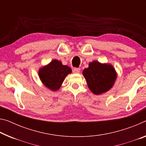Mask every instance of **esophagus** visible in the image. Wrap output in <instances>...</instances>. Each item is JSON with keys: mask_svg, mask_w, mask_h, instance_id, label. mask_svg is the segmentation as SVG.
I'll use <instances>...</instances> for the list:
<instances>
[{"mask_svg": "<svg viewBox=\"0 0 146 146\" xmlns=\"http://www.w3.org/2000/svg\"><path fill=\"white\" fill-rule=\"evenodd\" d=\"M80 69L79 68H75L73 69V72L75 73H80Z\"/></svg>", "mask_w": 146, "mask_h": 146, "instance_id": "esophagus-1", "label": "esophagus"}]
</instances>
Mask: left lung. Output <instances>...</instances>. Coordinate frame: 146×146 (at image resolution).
<instances>
[{
	"label": "left lung",
	"mask_w": 146,
	"mask_h": 146,
	"mask_svg": "<svg viewBox=\"0 0 146 146\" xmlns=\"http://www.w3.org/2000/svg\"><path fill=\"white\" fill-rule=\"evenodd\" d=\"M82 75L90 91L95 95H101L110 90L117 77L112 64L96 60L90 62L88 68L83 70Z\"/></svg>",
	"instance_id": "8db88e82"
}]
</instances>
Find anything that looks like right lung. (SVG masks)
Wrapping results in <instances>:
<instances>
[{"mask_svg": "<svg viewBox=\"0 0 146 146\" xmlns=\"http://www.w3.org/2000/svg\"><path fill=\"white\" fill-rule=\"evenodd\" d=\"M71 72L70 67L64 66L60 61L54 59L39 69L38 76L45 87L55 92L60 88L67 75Z\"/></svg>", "mask_w": 146, "mask_h": 146, "instance_id": "right-lung-1", "label": "right lung"}]
</instances>
